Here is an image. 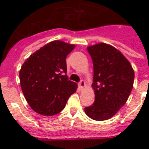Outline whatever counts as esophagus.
I'll list each match as a JSON object with an SVG mask.
<instances>
[{"instance_id": "obj_1", "label": "esophagus", "mask_w": 149, "mask_h": 149, "mask_svg": "<svg viewBox=\"0 0 149 149\" xmlns=\"http://www.w3.org/2000/svg\"><path fill=\"white\" fill-rule=\"evenodd\" d=\"M79 87H80V88H81V89H83V88H84V87H85V83H84V81H81L80 83H79Z\"/></svg>"}]
</instances>
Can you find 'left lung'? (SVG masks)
<instances>
[{"mask_svg":"<svg viewBox=\"0 0 149 149\" xmlns=\"http://www.w3.org/2000/svg\"><path fill=\"white\" fill-rule=\"evenodd\" d=\"M93 62L95 101L84 108L88 116L95 120H109L128 100L134 82V70L118 49L105 43L88 46Z\"/></svg>","mask_w":149,"mask_h":149,"instance_id":"1","label":"left lung"}]
</instances>
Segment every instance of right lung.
Returning <instances> with one entry per match:
<instances>
[{
    "instance_id": "right-lung-1",
    "label": "right lung",
    "mask_w": 149,
    "mask_h": 149,
    "mask_svg": "<svg viewBox=\"0 0 149 149\" xmlns=\"http://www.w3.org/2000/svg\"><path fill=\"white\" fill-rule=\"evenodd\" d=\"M76 45L53 40L41 47L21 65V90L31 109L43 116H53L65 109L77 84L68 80L66 56Z\"/></svg>"
}]
</instances>
